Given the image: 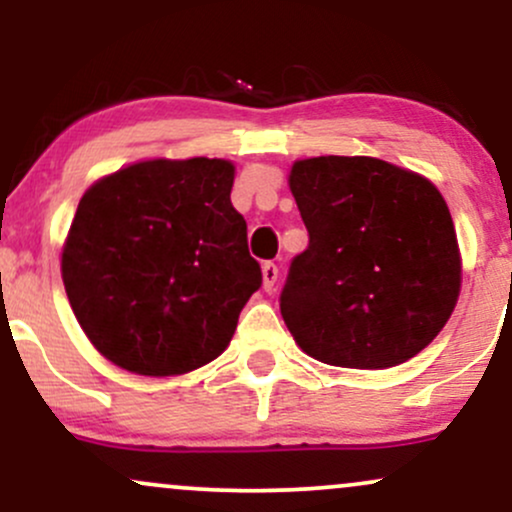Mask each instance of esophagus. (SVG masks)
<instances>
[{
	"label": "esophagus",
	"mask_w": 512,
	"mask_h": 512,
	"mask_svg": "<svg viewBox=\"0 0 512 512\" xmlns=\"http://www.w3.org/2000/svg\"><path fill=\"white\" fill-rule=\"evenodd\" d=\"M276 279H279V267H276L274 262H264L262 264V284H264V291H272Z\"/></svg>",
	"instance_id": "34e87169"
}]
</instances>
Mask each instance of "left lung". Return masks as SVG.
Masks as SVG:
<instances>
[{
  "label": "left lung",
  "instance_id": "left-lung-1",
  "mask_svg": "<svg viewBox=\"0 0 512 512\" xmlns=\"http://www.w3.org/2000/svg\"><path fill=\"white\" fill-rule=\"evenodd\" d=\"M308 248L279 305L308 356L380 370L426 349L455 310L462 262L431 180L370 156H317L289 175Z\"/></svg>",
  "mask_w": 512,
  "mask_h": 512
}]
</instances>
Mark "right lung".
<instances>
[{
	"instance_id": "1",
	"label": "right lung",
	"mask_w": 512,
	"mask_h": 512,
	"mask_svg": "<svg viewBox=\"0 0 512 512\" xmlns=\"http://www.w3.org/2000/svg\"><path fill=\"white\" fill-rule=\"evenodd\" d=\"M233 178L223 158H154L84 192L62 281L81 330L115 366L163 378L226 351L262 286Z\"/></svg>"
}]
</instances>
